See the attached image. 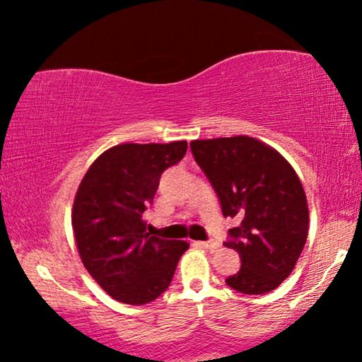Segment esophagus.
Masks as SVG:
<instances>
[{
	"label": "esophagus",
	"mask_w": 362,
	"mask_h": 362,
	"mask_svg": "<svg viewBox=\"0 0 362 362\" xmlns=\"http://www.w3.org/2000/svg\"><path fill=\"white\" fill-rule=\"evenodd\" d=\"M194 244L202 247V249H207V250H216L217 247H219V242H216V240H197V242H194Z\"/></svg>",
	"instance_id": "obj_1"
}]
</instances>
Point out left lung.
<instances>
[{"label":"left lung","instance_id":"obj_1","mask_svg":"<svg viewBox=\"0 0 362 362\" xmlns=\"http://www.w3.org/2000/svg\"><path fill=\"white\" fill-rule=\"evenodd\" d=\"M191 151L222 214L237 221L224 245L239 254L242 267L226 284L245 295L275 290L293 272L308 237V201L293 166L245 135L194 140Z\"/></svg>","mask_w":362,"mask_h":362}]
</instances>
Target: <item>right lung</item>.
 <instances>
[{
    "label": "right lung",
    "mask_w": 362,
    "mask_h": 362,
    "mask_svg": "<svg viewBox=\"0 0 362 362\" xmlns=\"http://www.w3.org/2000/svg\"><path fill=\"white\" fill-rule=\"evenodd\" d=\"M187 141L122 143L92 163L77 187L72 229L92 279L127 305L156 300L171 284L186 240L146 230L143 212L153 204L161 173L182 160Z\"/></svg>",
    "instance_id": "right-lung-1"
}]
</instances>
